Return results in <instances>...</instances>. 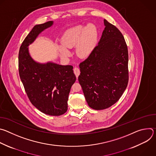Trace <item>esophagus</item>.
Returning a JSON list of instances; mask_svg holds the SVG:
<instances>
[{"instance_id":"34e87169","label":"esophagus","mask_w":156,"mask_h":156,"mask_svg":"<svg viewBox=\"0 0 156 156\" xmlns=\"http://www.w3.org/2000/svg\"><path fill=\"white\" fill-rule=\"evenodd\" d=\"M73 70H74V73H75V74L76 78H78V76H79V75H80V69H79L78 67H76V66H75V67L74 69H73Z\"/></svg>"}]
</instances>
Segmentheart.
<instances>
[{"label": "heart", "mask_w": 156, "mask_h": 156, "mask_svg": "<svg viewBox=\"0 0 156 156\" xmlns=\"http://www.w3.org/2000/svg\"><path fill=\"white\" fill-rule=\"evenodd\" d=\"M98 31L95 25L89 24L86 27L82 25L74 27L66 31L61 39L62 46L58 51L63 57L70 54L69 49L76 45V52L78 56L85 57L92 51L97 39Z\"/></svg>", "instance_id": "obj_1"}]
</instances>
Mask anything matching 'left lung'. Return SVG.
<instances>
[{
  "mask_svg": "<svg viewBox=\"0 0 156 156\" xmlns=\"http://www.w3.org/2000/svg\"><path fill=\"white\" fill-rule=\"evenodd\" d=\"M101 38L91 54L80 63L78 81L88 105L95 110L116 103L129 80L128 52L120 30L106 20Z\"/></svg>",
  "mask_w": 156,
  "mask_h": 156,
  "instance_id": "left-lung-1",
  "label": "left lung"
}]
</instances>
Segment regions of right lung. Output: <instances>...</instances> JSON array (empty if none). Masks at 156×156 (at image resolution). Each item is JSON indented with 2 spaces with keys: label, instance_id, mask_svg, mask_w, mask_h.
<instances>
[{
  "label": "right lung",
  "instance_id": "1",
  "mask_svg": "<svg viewBox=\"0 0 156 156\" xmlns=\"http://www.w3.org/2000/svg\"><path fill=\"white\" fill-rule=\"evenodd\" d=\"M49 21L33 27L22 42L18 54V70L26 93L41 112L59 116L68 109L70 89L76 81L72 65L54 63L40 64L30 57L28 46L43 30L51 27Z\"/></svg>",
  "mask_w": 156,
  "mask_h": 156
}]
</instances>
